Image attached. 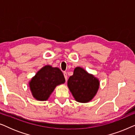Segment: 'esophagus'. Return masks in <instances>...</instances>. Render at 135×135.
<instances>
[{
  "label": "esophagus",
  "mask_w": 135,
  "mask_h": 135,
  "mask_svg": "<svg viewBox=\"0 0 135 135\" xmlns=\"http://www.w3.org/2000/svg\"><path fill=\"white\" fill-rule=\"evenodd\" d=\"M63 74H64V78H65V79H66V82H67V80H68V76H67V73H66V72H64Z\"/></svg>",
  "instance_id": "esophagus-1"
}]
</instances>
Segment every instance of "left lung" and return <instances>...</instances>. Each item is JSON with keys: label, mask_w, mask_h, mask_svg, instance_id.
<instances>
[{"label": "left lung", "mask_w": 135, "mask_h": 135, "mask_svg": "<svg viewBox=\"0 0 135 135\" xmlns=\"http://www.w3.org/2000/svg\"><path fill=\"white\" fill-rule=\"evenodd\" d=\"M68 88L75 101L88 103L95 97L99 87V80L80 67L74 69L68 80Z\"/></svg>", "instance_id": "obj_1"}]
</instances>
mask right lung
Here are the masks:
<instances>
[{"label": "right lung", "instance_id": "1", "mask_svg": "<svg viewBox=\"0 0 135 135\" xmlns=\"http://www.w3.org/2000/svg\"><path fill=\"white\" fill-rule=\"evenodd\" d=\"M65 82L64 75L58 68L46 65L39 70L29 83L33 97L47 101L57 85Z\"/></svg>", "mask_w": 135, "mask_h": 135}]
</instances>
